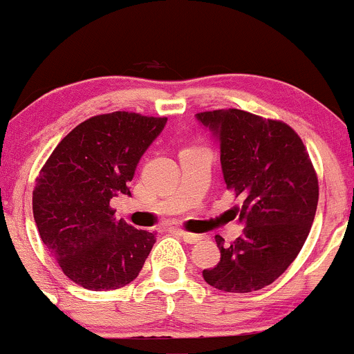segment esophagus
<instances>
[{
    "label": "esophagus",
    "mask_w": 354,
    "mask_h": 354,
    "mask_svg": "<svg viewBox=\"0 0 354 354\" xmlns=\"http://www.w3.org/2000/svg\"><path fill=\"white\" fill-rule=\"evenodd\" d=\"M178 236L184 239V242H187V244H196V242L204 239V237L198 236V234H190V232H185V230H178Z\"/></svg>",
    "instance_id": "esophagus-1"
}]
</instances>
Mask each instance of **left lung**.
<instances>
[{"mask_svg": "<svg viewBox=\"0 0 354 354\" xmlns=\"http://www.w3.org/2000/svg\"><path fill=\"white\" fill-rule=\"evenodd\" d=\"M221 149L227 189L242 198V236L216 237L221 261L204 269L205 283L225 292L269 286L296 259L316 216L317 177L295 130L244 110L197 113Z\"/></svg>", "mask_w": 354, "mask_h": 354, "instance_id": "1", "label": "left lung"}]
</instances>
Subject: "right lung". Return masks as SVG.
Segmentation results:
<instances>
[{
	"label": "right lung",
	"instance_id": "obj_1",
	"mask_svg": "<svg viewBox=\"0 0 354 354\" xmlns=\"http://www.w3.org/2000/svg\"><path fill=\"white\" fill-rule=\"evenodd\" d=\"M165 124V117L130 112L91 117L59 142L39 172L33 190L39 237L82 288H124L152 251L156 236L115 219L110 201L130 196L138 162Z\"/></svg>",
	"mask_w": 354,
	"mask_h": 354
}]
</instances>
